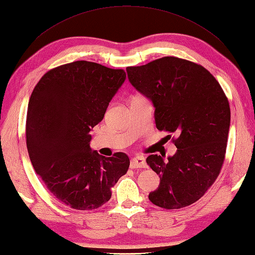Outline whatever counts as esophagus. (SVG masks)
Wrapping results in <instances>:
<instances>
[{"label": "esophagus", "instance_id": "1", "mask_svg": "<svg viewBox=\"0 0 255 255\" xmlns=\"http://www.w3.org/2000/svg\"><path fill=\"white\" fill-rule=\"evenodd\" d=\"M129 167L132 169H136V168H146L147 163L145 161V158L142 156H136L131 159V163H129Z\"/></svg>", "mask_w": 255, "mask_h": 255}]
</instances>
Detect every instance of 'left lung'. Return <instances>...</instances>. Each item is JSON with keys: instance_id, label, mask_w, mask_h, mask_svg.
<instances>
[{"instance_id": "left-lung-1", "label": "left lung", "mask_w": 255, "mask_h": 255, "mask_svg": "<svg viewBox=\"0 0 255 255\" xmlns=\"http://www.w3.org/2000/svg\"><path fill=\"white\" fill-rule=\"evenodd\" d=\"M127 73L154 105L156 128L178 135L172 140L177 152L168 161L147 157L160 178L149 201L166 209L193 204L217 179L225 159L230 107L222 86L205 67L175 56L128 66Z\"/></svg>"}]
</instances>
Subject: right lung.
<instances>
[{
	"mask_svg": "<svg viewBox=\"0 0 255 255\" xmlns=\"http://www.w3.org/2000/svg\"><path fill=\"white\" fill-rule=\"evenodd\" d=\"M126 78L123 70L75 61L47 72L32 90L26 120L28 154L48 190L71 208L103 206L128 171L127 154L104 157L89 146L90 131Z\"/></svg>",
	"mask_w": 255,
	"mask_h": 255,
	"instance_id": "obj_1",
	"label": "right lung"
}]
</instances>
